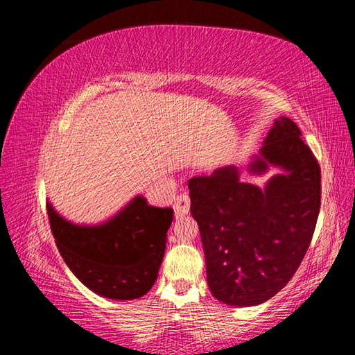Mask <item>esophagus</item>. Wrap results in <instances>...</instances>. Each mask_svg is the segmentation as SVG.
<instances>
[{"label": "esophagus", "mask_w": 355, "mask_h": 355, "mask_svg": "<svg viewBox=\"0 0 355 355\" xmlns=\"http://www.w3.org/2000/svg\"><path fill=\"white\" fill-rule=\"evenodd\" d=\"M189 207H191V200L188 194H180L177 197L175 203H173V211H175L177 218H182V216L189 213Z\"/></svg>", "instance_id": "obj_1"}]
</instances>
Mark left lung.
I'll return each instance as SVG.
<instances>
[{"label":"left lung","mask_w":355,"mask_h":355,"mask_svg":"<svg viewBox=\"0 0 355 355\" xmlns=\"http://www.w3.org/2000/svg\"><path fill=\"white\" fill-rule=\"evenodd\" d=\"M271 167L280 172L263 188L243 182L233 164L188 183L208 286L227 305L254 307L275 296L297 271L313 236L321 169L297 125L284 116L274 120L248 172L261 177Z\"/></svg>","instance_id":"8db88e82"}]
</instances>
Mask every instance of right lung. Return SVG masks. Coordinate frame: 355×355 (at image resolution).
Wrapping results in <instances>:
<instances>
[{
    "instance_id": "right-lung-1",
    "label": "right lung",
    "mask_w": 355,
    "mask_h": 355,
    "mask_svg": "<svg viewBox=\"0 0 355 355\" xmlns=\"http://www.w3.org/2000/svg\"><path fill=\"white\" fill-rule=\"evenodd\" d=\"M53 236L65 264L101 297L131 300L153 286L166 252L172 208L150 207L136 196L100 224H75L46 203Z\"/></svg>"
}]
</instances>
